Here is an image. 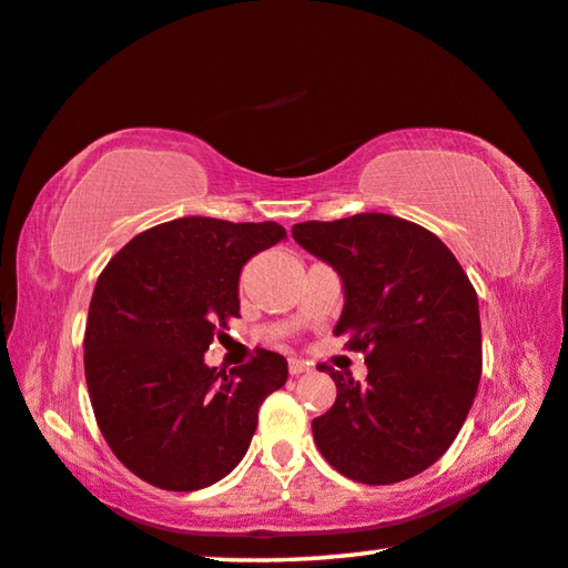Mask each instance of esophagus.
I'll use <instances>...</instances> for the list:
<instances>
[{"label":"esophagus","instance_id":"esophagus-1","mask_svg":"<svg viewBox=\"0 0 568 568\" xmlns=\"http://www.w3.org/2000/svg\"><path fill=\"white\" fill-rule=\"evenodd\" d=\"M287 372H291V376H301L305 372H311V364L301 362V358H291V362H287Z\"/></svg>","mask_w":568,"mask_h":568}]
</instances>
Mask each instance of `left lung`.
<instances>
[{
    "label": "left lung",
    "mask_w": 568,
    "mask_h": 568,
    "mask_svg": "<svg viewBox=\"0 0 568 568\" xmlns=\"http://www.w3.org/2000/svg\"><path fill=\"white\" fill-rule=\"evenodd\" d=\"M293 237L344 281L336 336L366 356L364 384L318 364L336 382L333 407L313 419L331 467L364 485L414 478L447 453L483 372L478 293L429 230L364 212L293 224Z\"/></svg>",
    "instance_id": "obj_1"
}]
</instances>
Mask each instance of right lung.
Returning <instances> with one entry per match:
<instances>
[{
    "label": "right lung",
    "instance_id": "1",
    "mask_svg": "<svg viewBox=\"0 0 568 568\" xmlns=\"http://www.w3.org/2000/svg\"><path fill=\"white\" fill-rule=\"evenodd\" d=\"M283 237L275 222L182 217L141 232L103 267L88 311L85 382L108 447L141 480L200 490L245 457L287 362L257 348L224 374L204 364V351L240 318L242 265Z\"/></svg>",
    "mask_w": 568,
    "mask_h": 568
}]
</instances>
